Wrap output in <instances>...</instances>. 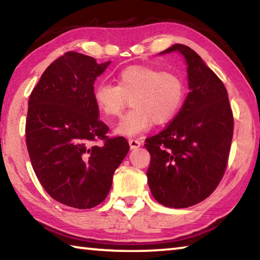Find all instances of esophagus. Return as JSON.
I'll return each mask as SVG.
<instances>
[{
    "label": "esophagus",
    "mask_w": 260,
    "mask_h": 260,
    "mask_svg": "<svg viewBox=\"0 0 260 260\" xmlns=\"http://www.w3.org/2000/svg\"><path fill=\"white\" fill-rule=\"evenodd\" d=\"M128 142H129V146H131L132 149L139 148V147H141V144H142V142H141V141L136 140V139H129Z\"/></svg>",
    "instance_id": "1"
}]
</instances>
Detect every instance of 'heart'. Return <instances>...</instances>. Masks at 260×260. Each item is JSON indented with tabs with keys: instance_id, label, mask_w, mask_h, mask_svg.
Instances as JSON below:
<instances>
[{
	"instance_id": "obj_1",
	"label": "heart",
	"mask_w": 260,
	"mask_h": 260,
	"mask_svg": "<svg viewBox=\"0 0 260 260\" xmlns=\"http://www.w3.org/2000/svg\"><path fill=\"white\" fill-rule=\"evenodd\" d=\"M118 85L100 82L94 87V101L100 111L109 118L119 117L131 98L132 108L114 133L133 136L169 122L179 112L186 87L177 73L162 71L150 65H132L120 71Z\"/></svg>"
}]
</instances>
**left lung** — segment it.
<instances>
[{
	"label": "left lung",
	"instance_id": "1",
	"mask_svg": "<svg viewBox=\"0 0 260 260\" xmlns=\"http://www.w3.org/2000/svg\"><path fill=\"white\" fill-rule=\"evenodd\" d=\"M186 58L189 91L182 108L160 133L146 139L151 160L147 177L155 200L188 208L212 193L225 174L234 118L225 85L191 48L173 45Z\"/></svg>",
	"mask_w": 260,
	"mask_h": 260
}]
</instances>
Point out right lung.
Wrapping results in <instances>:
<instances>
[{"instance_id": "right-lung-1", "label": "right lung", "mask_w": 260, "mask_h": 260, "mask_svg": "<svg viewBox=\"0 0 260 260\" xmlns=\"http://www.w3.org/2000/svg\"><path fill=\"white\" fill-rule=\"evenodd\" d=\"M109 64L65 52L43 72L28 100L25 134L33 170L52 199L71 208L102 203L129 150L125 138L107 135L94 101L95 79Z\"/></svg>"}]
</instances>
